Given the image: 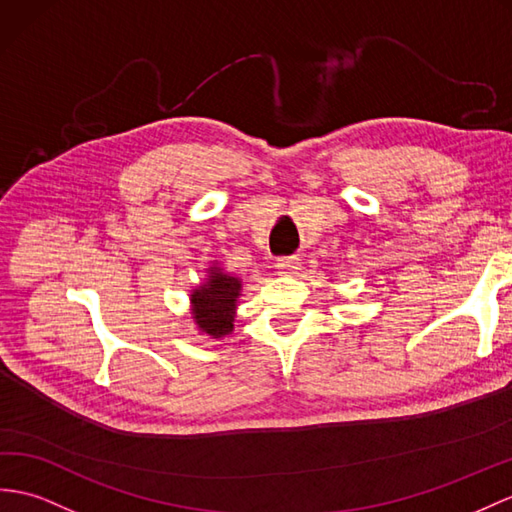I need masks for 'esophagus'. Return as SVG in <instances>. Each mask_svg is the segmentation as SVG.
Here are the masks:
<instances>
[{"instance_id": "34e87169", "label": "esophagus", "mask_w": 512, "mask_h": 512, "mask_svg": "<svg viewBox=\"0 0 512 512\" xmlns=\"http://www.w3.org/2000/svg\"><path fill=\"white\" fill-rule=\"evenodd\" d=\"M276 269L280 273H284V276H289V273H295L299 269V258L295 256H289V258H278L276 260Z\"/></svg>"}]
</instances>
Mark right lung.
<instances>
[{
	"label": "right lung",
	"mask_w": 512,
	"mask_h": 512,
	"mask_svg": "<svg viewBox=\"0 0 512 512\" xmlns=\"http://www.w3.org/2000/svg\"><path fill=\"white\" fill-rule=\"evenodd\" d=\"M204 273V280L191 289L189 295L191 319L197 334L219 341L234 330L236 308L243 295V278L226 271L217 260H210Z\"/></svg>",
	"instance_id": "obj_1"
}]
</instances>
